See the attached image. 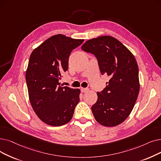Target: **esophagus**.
<instances>
[{
	"mask_svg": "<svg viewBox=\"0 0 161 161\" xmlns=\"http://www.w3.org/2000/svg\"><path fill=\"white\" fill-rule=\"evenodd\" d=\"M80 89H81V92L82 93H86V92H87V91L89 90L87 88H83V87H81Z\"/></svg>",
	"mask_w": 161,
	"mask_h": 161,
	"instance_id": "34e87169",
	"label": "esophagus"
}]
</instances>
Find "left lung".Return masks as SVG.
I'll return each instance as SVG.
<instances>
[{"mask_svg": "<svg viewBox=\"0 0 161 161\" xmlns=\"http://www.w3.org/2000/svg\"><path fill=\"white\" fill-rule=\"evenodd\" d=\"M81 49L93 54L101 74L110 80L92 107L95 120L106 127L122 123L130 114L139 92V69L136 60L120 41L112 36L87 41Z\"/></svg>", "mask_w": 161, "mask_h": 161, "instance_id": "8db88e82", "label": "left lung"}]
</instances>
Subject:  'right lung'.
I'll return each mask as SVG.
<instances>
[{"label":"right lung","instance_id":"right-lung-1","mask_svg":"<svg viewBox=\"0 0 161 161\" xmlns=\"http://www.w3.org/2000/svg\"><path fill=\"white\" fill-rule=\"evenodd\" d=\"M83 41L55 35L30 55L25 73L29 99L35 113L47 125L60 126L69 122L80 101V90L62 87L59 80L68 70L69 54Z\"/></svg>","mask_w":161,"mask_h":161}]
</instances>
